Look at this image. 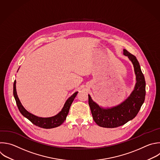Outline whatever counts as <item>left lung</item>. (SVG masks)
Instances as JSON below:
<instances>
[{
    "label": "left lung",
    "instance_id": "1",
    "mask_svg": "<svg viewBox=\"0 0 160 160\" xmlns=\"http://www.w3.org/2000/svg\"><path fill=\"white\" fill-rule=\"evenodd\" d=\"M124 55L132 62L136 76L134 90L130 96L116 107L104 109L94 102L88 95V104L95 123L102 128H114L122 126L134 119L139 112L144 102L146 82L139 63L136 57L124 49Z\"/></svg>",
    "mask_w": 160,
    "mask_h": 160
}]
</instances>
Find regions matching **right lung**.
<instances>
[{
    "mask_svg": "<svg viewBox=\"0 0 160 160\" xmlns=\"http://www.w3.org/2000/svg\"><path fill=\"white\" fill-rule=\"evenodd\" d=\"M16 82L15 80L14 82L13 87V94L20 112L22 114V116H24L25 118L29 119L33 124L44 129H51L57 128L63 123L68 114L70 106L78 93V92H76L66 101L62 111L60 112L57 115L51 118H42L34 116L33 114L28 112L24 108L17 95L16 89Z\"/></svg>",
    "mask_w": 160,
    "mask_h": 160,
    "instance_id": "obj_1",
    "label": "right lung"
}]
</instances>
